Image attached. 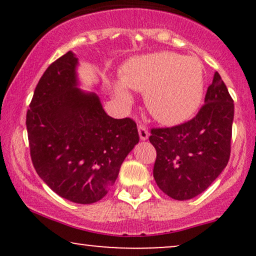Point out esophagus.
<instances>
[{
  "instance_id": "esophagus-1",
  "label": "esophagus",
  "mask_w": 256,
  "mask_h": 256,
  "mask_svg": "<svg viewBox=\"0 0 256 256\" xmlns=\"http://www.w3.org/2000/svg\"><path fill=\"white\" fill-rule=\"evenodd\" d=\"M138 129L140 138H141L142 141H146V140H148V138H149V132H148V129L146 128V126L138 124Z\"/></svg>"
}]
</instances>
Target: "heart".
Segmentation results:
<instances>
[{"label":"heart","instance_id":"b5f03b06","mask_svg":"<svg viewBox=\"0 0 256 256\" xmlns=\"http://www.w3.org/2000/svg\"><path fill=\"white\" fill-rule=\"evenodd\" d=\"M121 82L130 90H146V106L157 121L176 126L190 120L200 107L204 66L192 56L156 52L130 59L122 68ZM124 86H115V94L129 104L132 98Z\"/></svg>","mask_w":256,"mask_h":256}]
</instances>
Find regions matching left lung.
<instances>
[{
  "mask_svg": "<svg viewBox=\"0 0 256 256\" xmlns=\"http://www.w3.org/2000/svg\"><path fill=\"white\" fill-rule=\"evenodd\" d=\"M233 118V99L216 72L204 106L192 120L152 129L149 141L157 154L154 178L164 194L188 200L216 180L230 160Z\"/></svg>",
  "mask_w": 256,
  "mask_h": 256,
  "instance_id": "left-lung-1",
  "label": "left lung"
}]
</instances>
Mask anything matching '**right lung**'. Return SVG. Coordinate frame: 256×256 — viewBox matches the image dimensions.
I'll list each match as a JSON object with an SVG mask.
<instances>
[{"instance_id":"right-lung-1","label":"right lung","mask_w":256,"mask_h":256,"mask_svg":"<svg viewBox=\"0 0 256 256\" xmlns=\"http://www.w3.org/2000/svg\"><path fill=\"white\" fill-rule=\"evenodd\" d=\"M72 51L46 68L26 113L31 160L44 183L76 204L107 194L140 141L132 118L107 115L94 92L78 88Z\"/></svg>"}]
</instances>
